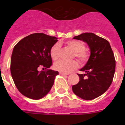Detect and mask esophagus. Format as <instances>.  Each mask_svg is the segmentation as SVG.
<instances>
[{"mask_svg":"<svg viewBox=\"0 0 125 125\" xmlns=\"http://www.w3.org/2000/svg\"><path fill=\"white\" fill-rule=\"evenodd\" d=\"M59 74H61V75H63V76H67V75L69 74L68 73H62V72L59 73Z\"/></svg>","mask_w":125,"mask_h":125,"instance_id":"esophagus-1","label":"esophagus"}]
</instances>
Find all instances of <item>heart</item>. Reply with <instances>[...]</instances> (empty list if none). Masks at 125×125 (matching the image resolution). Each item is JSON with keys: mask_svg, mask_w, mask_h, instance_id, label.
Listing matches in <instances>:
<instances>
[{"mask_svg": "<svg viewBox=\"0 0 125 125\" xmlns=\"http://www.w3.org/2000/svg\"><path fill=\"white\" fill-rule=\"evenodd\" d=\"M66 44L73 51L72 59L76 57L78 61L82 65L84 64L88 61L90 57V52L88 49L85 48L84 43L83 42L79 40L71 39L66 41ZM59 51L60 44L59 43H56L51 47L49 54L53 61H56L58 59L59 56ZM78 66V62L76 60H73L71 61H59L54 64V68L59 72L68 73L77 69Z\"/></svg>", "mask_w": 125, "mask_h": 125, "instance_id": "obj_1", "label": "heart"}]
</instances>
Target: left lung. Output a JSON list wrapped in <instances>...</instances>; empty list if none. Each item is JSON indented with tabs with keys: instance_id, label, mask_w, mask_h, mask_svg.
Returning a JSON list of instances; mask_svg holds the SVG:
<instances>
[{
	"instance_id": "left-lung-1",
	"label": "left lung",
	"mask_w": 125,
	"mask_h": 125,
	"mask_svg": "<svg viewBox=\"0 0 125 125\" xmlns=\"http://www.w3.org/2000/svg\"><path fill=\"white\" fill-rule=\"evenodd\" d=\"M87 42L91 55L86 64L78 74L79 81L72 87L74 93L83 100L98 98L111 84L115 72L116 61L110 43L93 33H83L73 37Z\"/></svg>"
}]
</instances>
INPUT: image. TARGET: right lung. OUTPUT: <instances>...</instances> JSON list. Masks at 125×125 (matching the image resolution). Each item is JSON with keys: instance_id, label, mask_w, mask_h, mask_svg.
Wrapping results in <instances>:
<instances>
[{"instance_id": "add662e5", "label": "right lung", "mask_w": 125, "mask_h": 125, "mask_svg": "<svg viewBox=\"0 0 125 125\" xmlns=\"http://www.w3.org/2000/svg\"><path fill=\"white\" fill-rule=\"evenodd\" d=\"M57 41L56 37L34 33L15 45L11 56L10 73L19 92L33 100L46 96L54 84L57 71L49 69L52 61L49 51ZM40 67L44 71H38Z\"/></svg>"}]
</instances>
